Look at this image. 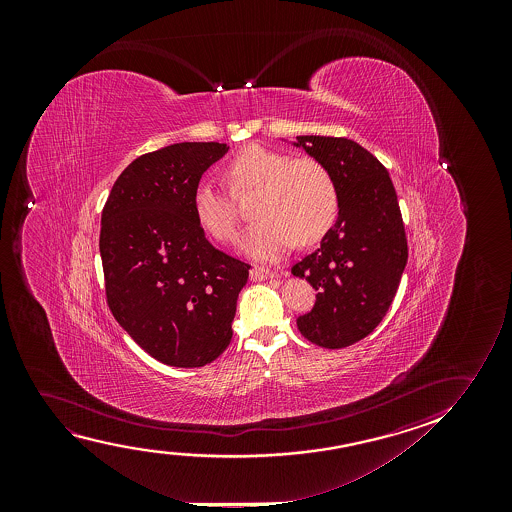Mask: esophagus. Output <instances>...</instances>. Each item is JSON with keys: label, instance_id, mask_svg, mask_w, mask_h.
I'll list each match as a JSON object with an SVG mask.
<instances>
[{"label": "esophagus", "instance_id": "1", "mask_svg": "<svg viewBox=\"0 0 512 512\" xmlns=\"http://www.w3.org/2000/svg\"><path fill=\"white\" fill-rule=\"evenodd\" d=\"M271 278H274V273L271 269H267V267L255 266L250 269V280L264 281L271 280Z\"/></svg>", "mask_w": 512, "mask_h": 512}]
</instances>
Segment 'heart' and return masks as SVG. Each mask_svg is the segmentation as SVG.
<instances>
[{"label": "heart", "instance_id": "obj_1", "mask_svg": "<svg viewBox=\"0 0 512 512\" xmlns=\"http://www.w3.org/2000/svg\"><path fill=\"white\" fill-rule=\"evenodd\" d=\"M232 196L259 190L250 225L239 238V250L257 260H274L299 245L316 243L330 231L339 211L336 183L322 162L248 145L224 169ZM224 190L204 182L194 190L197 222L211 238L227 243L234 238L238 211Z\"/></svg>", "mask_w": 512, "mask_h": 512}]
</instances>
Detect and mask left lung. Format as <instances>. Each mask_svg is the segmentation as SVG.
I'll return each mask as SVG.
<instances>
[{"instance_id":"left-lung-1","label":"left lung","mask_w":512,"mask_h":512,"mask_svg":"<svg viewBox=\"0 0 512 512\" xmlns=\"http://www.w3.org/2000/svg\"><path fill=\"white\" fill-rule=\"evenodd\" d=\"M294 145L322 162L339 197L320 248L292 267L316 290L297 327L311 343L339 350L369 336L392 306L407 264L406 231L392 178L357 141L297 136Z\"/></svg>"}]
</instances>
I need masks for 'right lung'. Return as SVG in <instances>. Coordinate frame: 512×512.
<instances>
[{"instance_id": "right-lung-1", "label": "right lung", "mask_w": 512, "mask_h": 512, "mask_svg": "<svg viewBox=\"0 0 512 512\" xmlns=\"http://www.w3.org/2000/svg\"><path fill=\"white\" fill-rule=\"evenodd\" d=\"M225 143L185 141L134 159L113 183L101 215L106 302L150 357L203 367L231 343L250 266L204 236L192 206L204 171Z\"/></svg>"}]
</instances>
